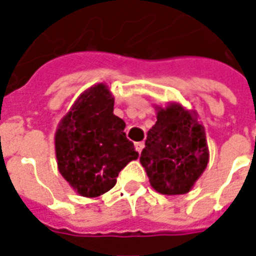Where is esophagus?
<instances>
[{
  "label": "esophagus",
  "mask_w": 256,
  "mask_h": 256,
  "mask_svg": "<svg viewBox=\"0 0 256 256\" xmlns=\"http://www.w3.org/2000/svg\"><path fill=\"white\" fill-rule=\"evenodd\" d=\"M144 146H145V144L142 142V141H140V142H136V150H137V152H138V154H141V150H144Z\"/></svg>",
  "instance_id": "34e87169"
}]
</instances>
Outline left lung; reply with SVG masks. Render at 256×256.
<instances>
[{"mask_svg":"<svg viewBox=\"0 0 256 256\" xmlns=\"http://www.w3.org/2000/svg\"><path fill=\"white\" fill-rule=\"evenodd\" d=\"M156 110L158 120L148 132L140 162L156 192L170 196L188 193L208 163L204 128L196 112L181 104Z\"/></svg>","mask_w":256,"mask_h":256,"instance_id":"1","label":"left lung"}]
</instances>
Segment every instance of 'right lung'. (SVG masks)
<instances>
[{
    "mask_svg": "<svg viewBox=\"0 0 256 256\" xmlns=\"http://www.w3.org/2000/svg\"><path fill=\"white\" fill-rule=\"evenodd\" d=\"M124 128L104 84L84 90L62 119L54 136L58 172L80 196L108 192L123 167L138 158Z\"/></svg>",
    "mask_w": 256,
    "mask_h": 256,
    "instance_id": "right-lung-1",
    "label": "right lung"
}]
</instances>
